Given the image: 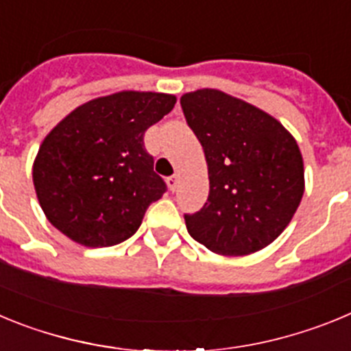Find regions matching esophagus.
<instances>
[{"label": "esophagus", "instance_id": "1", "mask_svg": "<svg viewBox=\"0 0 351 351\" xmlns=\"http://www.w3.org/2000/svg\"><path fill=\"white\" fill-rule=\"evenodd\" d=\"M178 176H170V178H167V184H169L170 191H176V188H178Z\"/></svg>", "mask_w": 351, "mask_h": 351}]
</instances>
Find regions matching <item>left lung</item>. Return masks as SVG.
Instances as JSON below:
<instances>
[{"label": "left lung", "instance_id": "1", "mask_svg": "<svg viewBox=\"0 0 351 351\" xmlns=\"http://www.w3.org/2000/svg\"><path fill=\"white\" fill-rule=\"evenodd\" d=\"M186 123L202 144L209 197L184 214L188 234L219 255L269 246L293 218L304 195V163L280 121L218 89L181 96Z\"/></svg>", "mask_w": 351, "mask_h": 351}]
</instances>
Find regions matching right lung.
Returning a JSON list of instances; mask_svg holds the SVG:
<instances>
[{
  "mask_svg": "<svg viewBox=\"0 0 351 351\" xmlns=\"http://www.w3.org/2000/svg\"><path fill=\"white\" fill-rule=\"evenodd\" d=\"M176 96L121 91L77 107L42 142L33 165L38 202L71 241L107 247L132 237L167 191L144 133Z\"/></svg>",
  "mask_w": 351,
  "mask_h": 351,
  "instance_id": "right-lung-1",
  "label": "right lung"
}]
</instances>
